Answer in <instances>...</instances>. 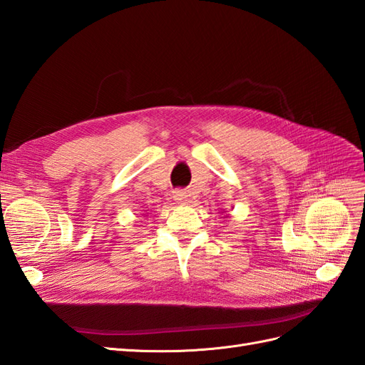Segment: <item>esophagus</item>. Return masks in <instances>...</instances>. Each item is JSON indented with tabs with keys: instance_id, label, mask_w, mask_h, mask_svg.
I'll return each mask as SVG.
<instances>
[{
	"instance_id": "1",
	"label": "esophagus",
	"mask_w": 365,
	"mask_h": 365,
	"mask_svg": "<svg viewBox=\"0 0 365 365\" xmlns=\"http://www.w3.org/2000/svg\"><path fill=\"white\" fill-rule=\"evenodd\" d=\"M173 200L176 201V204H185L187 200H189V195H187L184 190H175Z\"/></svg>"
}]
</instances>
